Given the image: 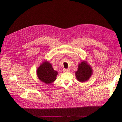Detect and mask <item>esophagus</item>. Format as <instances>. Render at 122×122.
I'll list each match as a JSON object with an SVG mask.
<instances>
[{
  "mask_svg": "<svg viewBox=\"0 0 122 122\" xmlns=\"http://www.w3.org/2000/svg\"><path fill=\"white\" fill-rule=\"evenodd\" d=\"M63 71L64 72H68L70 71V69H64Z\"/></svg>",
  "mask_w": 122,
  "mask_h": 122,
  "instance_id": "1",
  "label": "esophagus"
}]
</instances>
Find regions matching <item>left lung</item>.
<instances>
[{
  "label": "left lung",
  "mask_w": 122,
  "mask_h": 122,
  "mask_svg": "<svg viewBox=\"0 0 122 122\" xmlns=\"http://www.w3.org/2000/svg\"><path fill=\"white\" fill-rule=\"evenodd\" d=\"M93 70L86 61H83L78 65V70L75 72L77 79L81 82L87 81L91 77Z\"/></svg>",
  "instance_id": "1"
}]
</instances>
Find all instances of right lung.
Here are the masks:
<instances>
[{"instance_id":"right-lung-1","label":"right lung","mask_w":122,"mask_h":122,"mask_svg":"<svg viewBox=\"0 0 122 122\" xmlns=\"http://www.w3.org/2000/svg\"><path fill=\"white\" fill-rule=\"evenodd\" d=\"M36 74L39 79L46 84H50L56 80L57 72L53 69L48 61H44L37 69Z\"/></svg>"}]
</instances>
